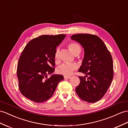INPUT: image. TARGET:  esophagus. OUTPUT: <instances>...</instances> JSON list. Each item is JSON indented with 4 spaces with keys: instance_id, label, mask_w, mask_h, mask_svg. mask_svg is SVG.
<instances>
[{
    "instance_id": "1",
    "label": "esophagus",
    "mask_w": 128,
    "mask_h": 128,
    "mask_svg": "<svg viewBox=\"0 0 128 128\" xmlns=\"http://www.w3.org/2000/svg\"><path fill=\"white\" fill-rule=\"evenodd\" d=\"M64 77L65 79H70V78H71L70 76H65Z\"/></svg>"
}]
</instances>
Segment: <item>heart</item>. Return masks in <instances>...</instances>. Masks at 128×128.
Wrapping results in <instances>:
<instances>
[{
	"label": "heart",
	"instance_id": "b5f03b06",
	"mask_svg": "<svg viewBox=\"0 0 128 128\" xmlns=\"http://www.w3.org/2000/svg\"><path fill=\"white\" fill-rule=\"evenodd\" d=\"M68 48H69L70 51L74 54H80L81 48L80 46L78 44L74 42H70L68 44ZM54 58L56 63H59L60 62V49L57 48L55 51L54 54ZM77 68V65L75 63H63L59 66L57 71L59 74H63L64 76H69L72 72L76 70Z\"/></svg>",
	"mask_w": 128,
	"mask_h": 128
}]
</instances>
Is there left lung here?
<instances>
[{
	"instance_id": "1",
	"label": "left lung",
	"mask_w": 128,
	"mask_h": 128,
	"mask_svg": "<svg viewBox=\"0 0 128 128\" xmlns=\"http://www.w3.org/2000/svg\"><path fill=\"white\" fill-rule=\"evenodd\" d=\"M71 39L80 43L84 50V57L78 71L86 76H79L80 83L76 88V92L82 100L89 103L96 102L106 94L112 80V57L97 36L76 34L71 36ZM86 77H88L86 80Z\"/></svg>"
}]
</instances>
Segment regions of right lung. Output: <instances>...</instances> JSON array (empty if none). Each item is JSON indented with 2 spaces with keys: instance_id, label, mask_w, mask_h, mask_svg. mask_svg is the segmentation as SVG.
Masks as SVG:
<instances>
[{
  "instance_id": "obj_1",
  "label": "right lung",
  "mask_w": 128,
  "mask_h": 128,
  "mask_svg": "<svg viewBox=\"0 0 128 128\" xmlns=\"http://www.w3.org/2000/svg\"><path fill=\"white\" fill-rule=\"evenodd\" d=\"M65 34L42 35L29 42L19 59L17 75L22 95L36 103H42L53 95L58 83L64 80L54 71V54Z\"/></svg>"
}]
</instances>
